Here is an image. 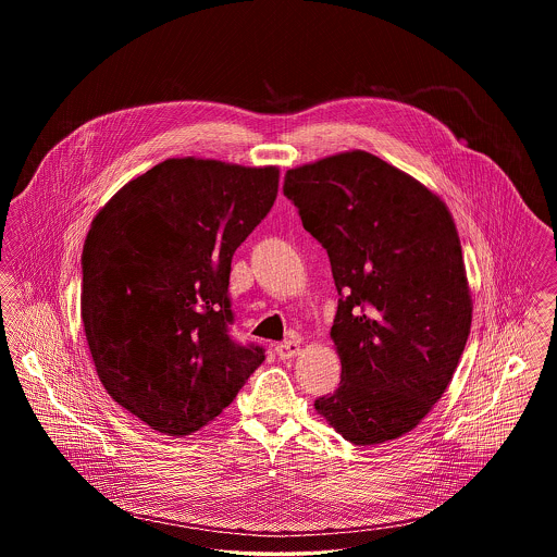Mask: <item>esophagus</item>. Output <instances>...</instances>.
<instances>
[{
	"label": "esophagus",
	"instance_id": "esophagus-1",
	"mask_svg": "<svg viewBox=\"0 0 557 557\" xmlns=\"http://www.w3.org/2000/svg\"><path fill=\"white\" fill-rule=\"evenodd\" d=\"M275 352H277L280 359H294V357L300 352V343L286 341V343L275 346Z\"/></svg>",
	"mask_w": 557,
	"mask_h": 557
}]
</instances>
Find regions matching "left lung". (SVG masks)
<instances>
[{
	"label": "left lung",
	"instance_id": "8db88e82",
	"mask_svg": "<svg viewBox=\"0 0 557 557\" xmlns=\"http://www.w3.org/2000/svg\"><path fill=\"white\" fill-rule=\"evenodd\" d=\"M284 194L327 250L343 373L319 416L352 445L411 432L443 397L472 325L461 242L447 205L363 150L290 169Z\"/></svg>",
	"mask_w": 557,
	"mask_h": 557
}]
</instances>
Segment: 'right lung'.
Masks as SVG:
<instances>
[{
    "label": "right lung",
    "mask_w": 557,
    "mask_h": 557,
    "mask_svg": "<svg viewBox=\"0 0 557 557\" xmlns=\"http://www.w3.org/2000/svg\"><path fill=\"white\" fill-rule=\"evenodd\" d=\"M277 166L169 159L121 187L83 244L81 319L108 395L160 434L212 422L265 361L230 336L232 257Z\"/></svg>",
    "instance_id": "1"
}]
</instances>
